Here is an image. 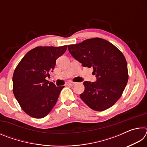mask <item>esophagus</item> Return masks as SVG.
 <instances>
[{"instance_id": "34e87169", "label": "esophagus", "mask_w": 147, "mask_h": 147, "mask_svg": "<svg viewBox=\"0 0 147 147\" xmlns=\"http://www.w3.org/2000/svg\"><path fill=\"white\" fill-rule=\"evenodd\" d=\"M76 84V82H71L68 83V85L69 86H74Z\"/></svg>"}]
</instances>
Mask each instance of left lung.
Masks as SVG:
<instances>
[{"label": "left lung", "instance_id": "obj_1", "mask_svg": "<svg viewBox=\"0 0 147 147\" xmlns=\"http://www.w3.org/2000/svg\"><path fill=\"white\" fill-rule=\"evenodd\" d=\"M73 58L84 67L93 68L94 82H84L85 90L80 98L89 108L102 111L112 106L125 89L128 80V67L123 54L110 42L99 38L69 45Z\"/></svg>", "mask_w": 147, "mask_h": 147}]
</instances>
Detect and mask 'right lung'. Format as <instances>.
<instances>
[{
  "instance_id": "obj_1",
  "label": "right lung",
  "mask_w": 147,
  "mask_h": 147,
  "mask_svg": "<svg viewBox=\"0 0 147 147\" xmlns=\"http://www.w3.org/2000/svg\"><path fill=\"white\" fill-rule=\"evenodd\" d=\"M66 50L67 45L37 47L25 54L15 69L12 79L14 96L23 110L32 117H45L55 106L64 86L56 87L46 77Z\"/></svg>"
}]
</instances>
